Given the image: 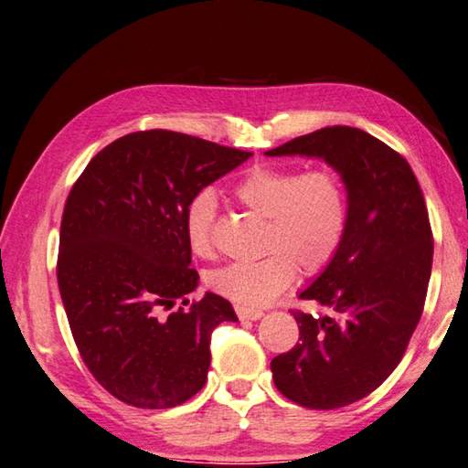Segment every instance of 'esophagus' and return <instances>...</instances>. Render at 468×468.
<instances>
[{"instance_id":"1","label":"esophagus","mask_w":468,"mask_h":468,"mask_svg":"<svg viewBox=\"0 0 468 468\" xmlns=\"http://www.w3.org/2000/svg\"><path fill=\"white\" fill-rule=\"evenodd\" d=\"M236 314L240 320H261L264 316L262 310H254V308H244V306H236Z\"/></svg>"}]
</instances>
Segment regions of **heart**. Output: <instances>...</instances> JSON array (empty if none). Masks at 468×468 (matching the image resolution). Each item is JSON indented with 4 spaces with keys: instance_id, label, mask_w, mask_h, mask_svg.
Masks as SVG:
<instances>
[{
    "instance_id": "obj_1",
    "label": "heart",
    "mask_w": 468,
    "mask_h": 468,
    "mask_svg": "<svg viewBox=\"0 0 468 468\" xmlns=\"http://www.w3.org/2000/svg\"><path fill=\"white\" fill-rule=\"evenodd\" d=\"M238 202L266 218L261 261L230 262L207 272V286L232 303L258 308L272 303L294 282L296 272L314 276L336 256L348 226V192L335 168L296 172L258 165L234 188ZM218 198L210 188L192 196L184 210V234L190 250L214 252Z\"/></svg>"
}]
</instances>
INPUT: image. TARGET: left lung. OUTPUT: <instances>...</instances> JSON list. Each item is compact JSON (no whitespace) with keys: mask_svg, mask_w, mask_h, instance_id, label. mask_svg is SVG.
<instances>
[{"mask_svg":"<svg viewBox=\"0 0 468 468\" xmlns=\"http://www.w3.org/2000/svg\"><path fill=\"white\" fill-rule=\"evenodd\" d=\"M266 155L320 158L346 184L345 240L300 292L332 314L292 310L300 342L270 362L276 388L300 407H346L390 377L420 320L432 268L427 204L409 162L365 130L322 128Z\"/></svg>","mask_w":468,"mask_h":468,"instance_id":"1","label":"left lung"}]
</instances>
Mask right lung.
<instances>
[{"label":"right lung","mask_w":468,"mask_h":468,"mask_svg":"<svg viewBox=\"0 0 468 468\" xmlns=\"http://www.w3.org/2000/svg\"><path fill=\"white\" fill-rule=\"evenodd\" d=\"M250 155L188 133L133 132L93 155L69 190L61 303L86 367L118 400L172 409L206 384L212 330L238 318L218 294L186 298L200 276L184 210Z\"/></svg>","instance_id":"1"}]
</instances>
